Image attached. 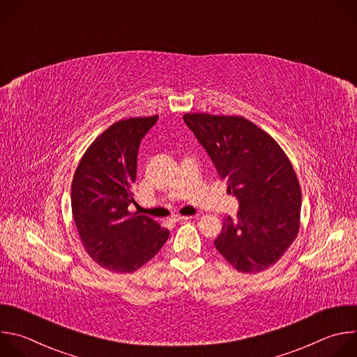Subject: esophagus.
Listing matches in <instances>:
<instances>
[{
    "label": "esophagus",
    "instance_id": "esophagus-1",
    "mask_svg": "<svg viewBox=\"0 0 357 357\" xmlns=\"http://www.w3.org/2000/svg\"><path fill=\"white\" fill-rule=\"evenodd\" d=\"M192 219V216H181V215H175L171 218L172 222H182V220H189Z\"/></svg>",
    "mask_w": 357,
    "mask_h": 357
}]
</instances>
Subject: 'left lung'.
<instances>
[{
    "label": "left lung",
    "mask_w": 357,
    "mask_h": 357,
    "mask_svg": "<svg viewBox=\"0 0 357 357\" xmlns=\"http://www.w3.org/2000/svg\"><path fill=\"white\" fill-rule=\"evenodd\" d=\"M183 121L238 199L240 211L234 220H223L216 250L238 273L270 268L301 226L302 196L291 161L268 132L244 117L186 113Z\"/></svg>",
    "instance_id": "left-lung-1"
}]
</instances>
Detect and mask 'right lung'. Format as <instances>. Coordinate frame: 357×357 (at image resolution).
Here are the masks:
<instances>
[{
    "label": "right lung",
    "mask_w": 357,
    "mask_h": 357,
    "mask_svg": "<svg viewBox=\"0 0 357 357\" xmlns=\"http://www.w3.org/2000/svg\"><path fill=\"white\" fill-rule=\"evenodd\" d=\"M158 116L120 120L86 149L72 181V215L86 252L98 266L127 274L148 263L169 237L154 219L131 213L137 154Z\"/></svg>",
    "instance_id": "1"
}]
</instances>
